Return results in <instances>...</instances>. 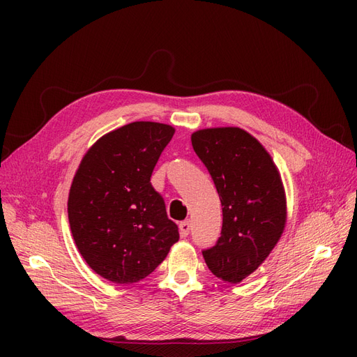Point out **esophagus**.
I'll return each mask as SVG.
<instances>
[{"label": "esophagus", "instance_id": "1", "mask_svg": "<svg viewBox=\"0 0 357 357\" xmlns=\"http://www.w3.org/2000/svg\"><path fill=\"white\" fill-rule=\"evenodd\" d=\"M190 232V222L189 220H185L180 223V234L181 236H188Z\"/></svg>", "mask_w": 357, "mask_h": 357}]
</instances>
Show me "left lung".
Returning a JSON list of instances; mask_svg holds the SVG:
<instances>
[{
	"mask_svg": "<svg viewBox=\"0 0 357 357\" xmlns=\"http://www.w3.org/2000/svg\"><path fill=\"white\" fill-rule=\"evenodd\" d=\"M190 139L218 189L223 213L220 238L202 256L215 277L240 283L265 261L284 231L282 177L265 147L241 128L199 129Z\"/></svg>",
	"mask_w": 357,
	"mask_h": 357,
	"instance_id": "1",
	"label": "left lung"
}]
</instances>
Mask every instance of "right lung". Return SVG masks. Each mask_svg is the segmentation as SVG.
Returning <instances> with one entry per match:
<instances>
[{"instance_id":"right-lung-1","label":"right lung","mask_w":357,"mask_h":357,"mask_svg":"<svg viewBox=\"0 0 357 357\" xmlns=\"http://www.w3.org/2000/svg\"><path fill=\"white\" fill-rule=\"evenodd\" d=\"M172 135L165 123H128L101 137L75 171L68 195L73 238L86 264L112 283L152 274L178 241L177 225L150 183Z\"/></svg>"}]
</instances>
